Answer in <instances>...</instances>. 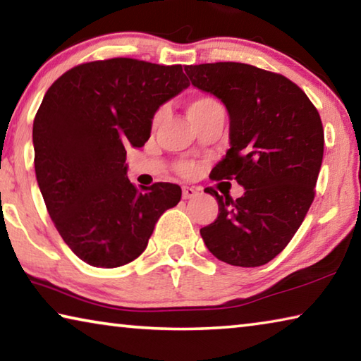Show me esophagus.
Here are the masks:
<instances>
[{
	"label": "esophagus",
	"mask_w": 361,
	"mask_h": 361,
	"mask_svg": "<svg viewBox=\"0 0 361 361\" xmlns=\"http://www.w3.org/2000/svg\"><path fill=\"white\" fill-rule=\"evenodd\" d=\"M197 194H199V191L195 188H191V186L183 188V199H192Z\"/></svg>",
	"instance_id": "esophagus-1"
}]
</instances>
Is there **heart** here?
<instances>
[{"label": "heart", "instance_id": "heart-1", "mask_svg": "<svg viewBox=\"0 0 361 361\" xmlns=\"http://www.w3.org/2000/svg\"><path fill=\"white\" fill-rule=\"evenodd\" d=\"M216 108H223V106H221V103H219L216 99H213V97H210V95L194 97V99L189 102V105H188L189 119L199 118V116H202V114L209 113V111H212V109H216ZM162 118H164V108H159L154 113V116H152V127H157L159 122L162 121ZM178 172L185 176H191L197 172V166L192 162H181L178 166Z\"/></svg>", "mask_w": 361, "mask_h": 361}]
</instances>
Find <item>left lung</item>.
Returning <instances> with one entry per match:
<instances>
[{"label":"left lung","mask_w":361,"mask_h":361,"mask_svg":"<svg viewBox=\"0 0 361 361\" xmlns=\"http://www.w3.org/2000/svg\"><path fill=\"white\" fill-rule=\"evenodd\" d=\"M192 85L229 113L231 148L213 180H235L242 197L218 200V218L200 229L207 248L231 266H262L288 245L315 197L323 126L301 87L279 73L237 62L185 66Z\"/></svg>","instance_id":"8db88e82"}]
</instances>
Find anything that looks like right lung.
Listing matches in <instances>:
<instances>
[{"label": "right lung", "instance_id": "obj_1", "mask_svg": "<svg viewBox=\"0 0 361 361\" xmlns=\"http://www.w3.org/2000/svg\"><path fill=\"white\" fill-rule=\"evenodd\" d=\"M188 85L181 65L118 57L78 65L47 89L33 121L36 180L79 259L106 269L137 259L180 202L173 183H130L126 156L148 142L157 108Z\"/></svg>", "mask_w": 361, "mask_h": 361}]
</instances>
